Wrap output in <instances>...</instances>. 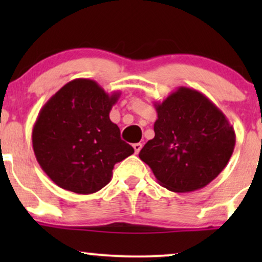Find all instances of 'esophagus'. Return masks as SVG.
I'll use <instances>...</instances> for the list:
<instances>
[{"label":"esophagus","instance_id":"1","mask_svg":"<svg viewBox=\"0 0 262 262\" xmlns=\"http://www.w3.org/2000/svg\"><path fill=\"white\" fill-rule=\"evenodd\" d=\"M141 144L140 143H135V144H133V148H134V151H135V154H139V151L141 150Z\"/></svg>","mask_w":262,"mask_h":262}]
</instances>
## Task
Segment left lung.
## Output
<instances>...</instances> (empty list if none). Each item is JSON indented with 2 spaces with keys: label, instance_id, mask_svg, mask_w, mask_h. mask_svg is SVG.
<instances>
[{
  "label": "left lung",
  "instance_id": "left-lung-1",
  "mask_svg": "<svg viewBox=\"0 0 262 262\" xmlns=\"http://www.w3.org/2000/svg\"><path fill=\"white\" fill-rule=\"evenodd\" d=\"M154 106L155 137L140 150L139 158L169 191L203 188L224 170L233 154V125L208 97L189 87H179Z\"/></svg>",
  "mask_w": 262,
  "mask_h": 262
}]
</instances>
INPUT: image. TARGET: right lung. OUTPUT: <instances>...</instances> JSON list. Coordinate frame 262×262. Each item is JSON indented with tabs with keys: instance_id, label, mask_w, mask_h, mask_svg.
Returning <instances> with one entry per match:
<instances>
[{
	"instance_id": "1",
	"label": "right lung",
	"mask_w": 262,
	"mask_h": 262,
	"mask_svg": "<svg viewBox=\"0 0 262 262\" xmlns=\"http://www.w3.org/2000/svg\"><path fill=\"white\" fill-rule=\"evenodd\" d=\"M121 92L111 95L96 81L76 79L49 98L32 130L35 158L59 187L79 194L103 188L117 162L134 152L110 119Z\"/></svg>"
}]
</instances>
